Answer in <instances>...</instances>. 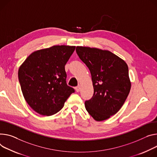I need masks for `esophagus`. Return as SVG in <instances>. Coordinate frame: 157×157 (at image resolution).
Returning a JSON list of instances; mask_svg holds the SVG:
<instances>
[{"instance_id":"obj_1","label":"esophagus","mask_w":157,"mask_h":157,"mask_svg":"<svg viewBox=\"0 0 157 157\" xmlns=\"http://www.w3.org/2000/svg\"><path fill=\"white\" fill-rule=\"evenodd\" d=\"M75 90H76V92H79V91H80V86H79V85H78V86H76L75 88Z\"/></svg>"}]
</instances>
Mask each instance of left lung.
Listing matches in <instances>:
<instances>
[{
	"label": "left lung",
	"mask_w": 157,
	"mask_h": 157,
	"mask_svg": "<svg viewBox=\"0 0 157 157\" xmlns=\"http://www.w3.org/2000/svg\"><path fill=\"white\" fill-rule=\"evenodd\" d=\"M76 51L90 71L94 88L93 97L85 101L86 109L96 121L108 119L121 109L130 91L128 65L107 50L77 46Z\"/></svg>",
	"instance_id": "8db88e82"
}]
</instances>
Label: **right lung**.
Masks as SVG:
<instances>
[{"label":"right lung","instance_id":"1","mask_svg":"<svg viewBox=\"0 0 157 157\" xmlns=\"http://www.w3.org/2000/svg\"><path fill=\"white\" fill-rule=\"evenodd\" d=\"M76 46H54L34 51L18 71L23 96L31 108L42 115L59 111L75 90L66 84L64 66Z\"/></svg>","mask_w":157,"mask_h":157}]
</instances>
